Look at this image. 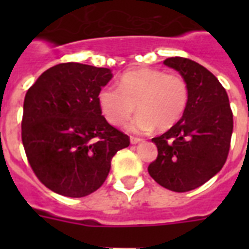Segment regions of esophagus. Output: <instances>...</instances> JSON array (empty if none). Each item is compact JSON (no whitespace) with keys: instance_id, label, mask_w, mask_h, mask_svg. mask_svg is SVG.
<instances>
[{"instance_id":"esophagus-1","label":"esophagus","mask_w":249,"mask_h":249,"mask_svg":"<svg viewBox=\"0 0 249 249\" xmlns=\"http://www.w3.org/2000/svg\"><path fill=\"white\" fill-rule=\"evenodd\" d=\"M143 140H141V138H138V137H130V143L132 144H137L140 143V142H142Z\"/></svg>"}]
</instances>
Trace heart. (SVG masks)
I'll use <instances>...</instances> for the list:
<instances>
[{
	"label": "heart",
	"mask_w": 249,
	"mask_h": 249,
	"mask_svg": "<svg viewBox=\"0 0 249 249\" xmlns=\"http://www.w3.org/2000/svg\"><path fill=\"white\" fill-rule=\"evenodd\" d=\"M189 102V86L178 73H165L154 68L125 72L119 88L103 86L98 103L109 124L123 125L137 109L140 113L129 124L133 132L172 128L183 115Z\"/></svg>",
	"instance_id": "heart-1"
}]
</instances>
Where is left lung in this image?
<instances>
[{"label":"left lung","instance_id":"1","mask_svg":"<svg viewBox=\"0 0 249 249\" xmlns=\"http://www.w3.org/2000/svg\"><path fill=\"white\" fill-rule=\"evenodd\" d=\"M163 63L186 80L189 102L181 120L152 138L158 158L148 165V173L165 189L186 193L222 169L230 150L232 112L226 90L207 68L181 56Z\"/></svg>","mask_w":249,"mask_h":249}]
</instances>
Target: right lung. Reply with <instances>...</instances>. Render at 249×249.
I'll use <instances>...</instances> for the list:
<instances>
[{"instance_id":"add662e5","label":"right lung","mask_w":249,"mask_h":249,"mask_svg":"<svg viewBox=\"0 0 249 249\" xmlns=\"http://www.w3.org/2000/svg\"><path fill=\"white\" fill-rule=\"evenodd\" d=\"M112 79L108 68L60 63L28 89L21 141L37 178L54 193L83 197L103 185L111 160L130 141L102 116L99 90Z\"/></svg>"}]
</instances>
